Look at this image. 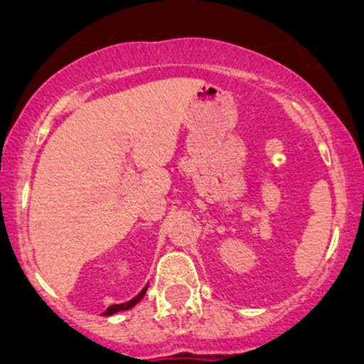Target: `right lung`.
<instances>
[{
    "label": "right lung",
    "mask_w": 364,
    "mask_h": 364,
    "mask_svg": "<svg viewBox=\"0 0 364 364\" xmlns=\"http://www.w3.org/2000/svg\"><path fill=\"white\" fill-rule=\"evenodd\" d=\"M146 291H148V285H146L144 289H142L141 292H139L137 296L134 297V299H130V301H127V303H121V304H111V306L107 308V310L104 311V314L102 315H105V317H109V315H114V314H117V311H124V310H130V308H134L135 304L139 303V301L142 299V297H144V294H146Z\"/></svg>",
    "instance_id": "right-lung-1"
}]
</instances>
